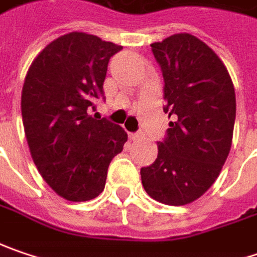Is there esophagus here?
<instances>
[{"label":"esophagus","mask_w":257,"mask_h":257,"mask_svg":"<svg viewBox=\"0 0 257 257\" xmlns=\"http://www.w3.org/2000/svg\"><path fill=\"white\" fill-rule=\"evenodd\" d=\"M128 137H130V140H139L142 137V133H130Z\"/></svg>","instance_id":"1"}]
</instances>
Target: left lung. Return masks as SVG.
<instances>
[{"instance_id": "1", "label": "left lung", "mask_w": 257, "mask_h": 257, "mask_svg": "<svg viewBox=\"0 0 257 257\" xmlns=\"http://www.w3.org/2000/svg\"><path fill=\"white\" fill-rule=\"evenodd\" d=\"M165 81L163 111L173 117L158 158L142 168V184L153 199L185 205L215 182L230 153L236 94L228 71L211 47L179 33L152 43Z\"/></svg>"}]
</instances>
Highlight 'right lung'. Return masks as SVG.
<instances>
[{
	"label": "right lung",
	"mask_w": 257,
	"mask_h": 257,
	"mask_svg": "<svg viewBox=\"0 0 257 257\" xmlns=\"http://www.w3.org/2000/svg\"><path fill=\"white\" fill-rule=\"evenodd\" d=\"M121 49L92 34L68 33L46 46L26 75L21 115L33 162L68 201L98 197L109 163L127 142L118 124L89 115L104 96L109 58Z\"/></svg>",
	"instance_id": "obj_1"
}]
</instances>
